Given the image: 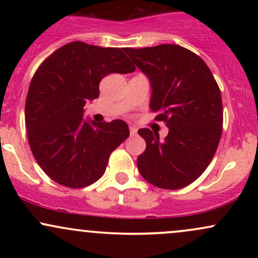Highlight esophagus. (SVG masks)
<instances>
[{"label": "esophagus", "mask_w": 258, "mask_h": 258, "mask_svg": "<svg viewBox=\"0 0 258 258\" xmlns=\"http://www.w3.org/2000/svg\"><path fill=\"white\" fill-rule=\"evenodd\" d=\"M130 133H131V136L137 135V128L135 126H130Z\"/></svg>", "instance_id": "34e87169"}]
</instances>
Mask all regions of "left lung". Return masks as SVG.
Returning a JSON list of instances; mask_svg holds the SVG:
<instances>
[{
    "label": "left lung",
    "mask_w": 258,
    "mask_h": 258,
    "mask_svg": "<svg viewBox=\"0 0 258 258\" xmlns=\"http://www.w3.org/2000/svg\"><path fill=\"white\" fill-rule=\"evenodd\" d=\"M152 86L150 109L165 121L167 137L141 128L147 148L137 159L142 177L162 189L193 183L214 158L222 135L221 91L205 61L178 44L125 48Z\"/></svg>",
    "instance_id": "1"
}]
</instances>
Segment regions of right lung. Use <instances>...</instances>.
I'll use <instances>...</instances> for the list:
<instances>
[{
    "label": "right lung",
    "mask_w": 258,
    "mask_h": 258,
    "mask_svg": "<svg viewBox=\"0 0 258 258\" xmlns=\"http://www.w3.org/2000/svg\"><path fill=\"white\" fill-rule=\"evenodd\" d=\"M136 68L120 48L70 42L38 67L25 102L31 152L49 178L84 188L105 172L110 154L130 136L122 120L84 119L86 103L99 97V82L112 73Z\"/></svg>",
    "instance_id": "obj_1"
}]
</instances>
